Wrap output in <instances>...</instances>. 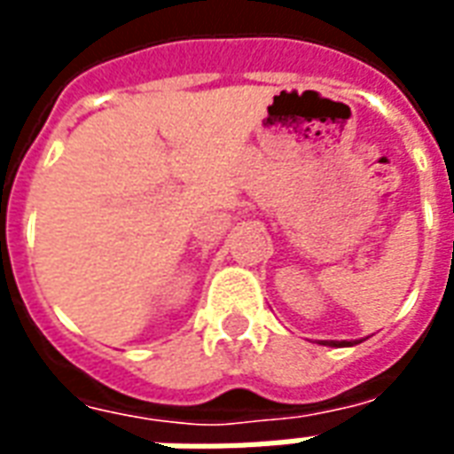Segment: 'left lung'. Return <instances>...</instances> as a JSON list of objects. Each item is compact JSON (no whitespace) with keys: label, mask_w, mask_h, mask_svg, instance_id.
I'll return each mask as SVG.
<instances>
[{"label":"left lung","mask_w":454,"mask_h":454,"mask_svg":"<svg viewBox=\"0 0 454 454\" xmlns=\"http://www.w3.org/2000/svg\"><path fill=\"white\" fill-rule=\"evenodd\" d=\"M324 345H333V348H338V345H352V342H348V340H342V342L331 340V342H324Z\"/></svg>","instance_id":"8db88e82"}]
</instances>
